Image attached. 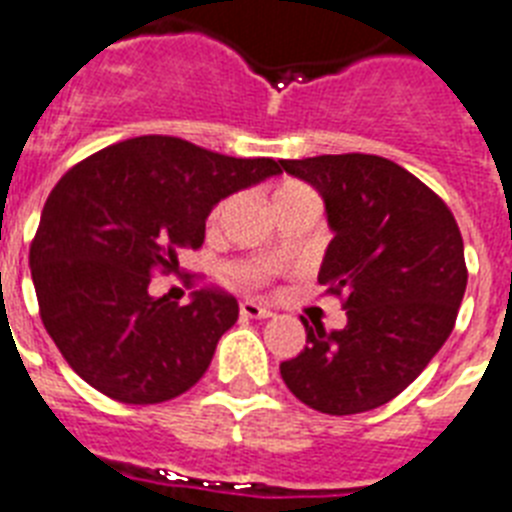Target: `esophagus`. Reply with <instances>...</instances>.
Masks as SVG:
<instances>
[{
	"label": "esophagus",
	"mask_w": 512,
	"mask_h": 512,
	"mask_svg": "<svg viewBox=\"0 0 512 512\" xmlns=\"http://www.w3.org/2000/svg\"><path fill=\"white\" fill-rule=\"evenodd\" d=\"M239 310H242L244 318H270V315H273L270 307L260 305V302H252V299H244L242 305H239Z\"/></svg>",
	"instance_id": "obj_1"
}]
</instances>
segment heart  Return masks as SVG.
<instances>
[{"label":"heart","mask_w":512,"mask_h":512,"mask_svg":"<svg viewBox=\"0 0 512 512\" xmlns=\"http://www.w3.org/2000/svg\"><path fill=\"white\" fill-rule=\"evenodd\" d=\"M302 194H315L310 186L299 184V181H284V184H278L276 191H273V205L278 202H284V199L292 197H302ZM231 207H234V197H223L220 202H215V207L207 215V226L210 228H220L226 223V218L231 215Z\"/></svg>","instance_id":"heart-1"}]
</instances>
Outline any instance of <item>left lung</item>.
<instances>
[{
	"label": "left lung",
	"mask_w": 512,
	"mask_h": 512,
	"mask_svg": "<svg viewBox=\"0 0 512 512\" xmlns=\"http://www.w3.org/2000/svg\"><path fill=\"white\" fill-rule=\"evenodd\" d=\"M318 189L334 239L318 281L342 299L347 326L302 318L305 350L281 363L299 402L355 415L405 392L455 328L468 268L463 236L444 199L378 155L281 160Z\"/></svg>",
	"instance_id": "1"
}]
</instances>
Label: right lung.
<instances>
[{"label":"right lung","mask_w":512,"mask_h":512,"mask_svg":"<svg viewBox=\"0 0 512 512\" xmlns=\"http://www.w3.org/2000/svg\"><path fill=\"white\" fill-rule=\"evenodd\" d=\"M281 173V160L228 157L176 136L99 149L47 197L31 242L41 323L78 376L126 405L173 400L205 376L239 318L223 289L189 305L152 297L155 273L205 242L215 202Z\"/></svg>","instance_id":"obj_1"}]
</instances>
